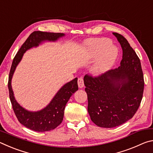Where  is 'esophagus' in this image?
<instances>
[{
	"label": "esophagus",
	"mask_w": 153,
	"mask_h": 153,
	"mask_svg": "<svg viewBox=\"0 0 153 153\" xmlns=\"http://www.w3.org/2000/svg\"><path fill=\"white\" fill-rule=\"evenodd\" d=\"M77 84H78V86L79 88H82L84 87V79H83L82 77H79L78 80H77Z\"/></svg>",
	"instance_id": "esophagus-1"
}]
</instances>
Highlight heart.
Instances as JSON below:
<instances>
[{"label": "heart", "mask_w": 153, "mask_h": 153, "mask_svg": "<svg viewBox=\"0 0 153 153\" xmlns=\"http://www.w3.org/2000/svg\"><path fill=\"white\" fill-rule=\"evenodd\" d=\"M84 47L88 59L97 57L91 67L94 76H98L107 72L117 59V49L108 38L90 39L84 43Z\"/></svg>", "instance_id": "obj_1"}]
</instances>
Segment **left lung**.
Instances as JSON below:
<instances>
[{"label": "left lung", "instance_id": "8db88e82", "mask_svg": "<svg viewBox=\"0 0 153 153\" xmlns=\"http://www.w3.org/2000/svg\"><path fill=\"white\" fill-rule=\"evenodd\" d=\"M123 51L118 68L97 77H84L88 96V112L96 125L115 128L133 117L140 105L144 76L140 61L125 38L113 32Z\"/></svg>", "mask_w": 153, "mask_h": 153}]
</instances>
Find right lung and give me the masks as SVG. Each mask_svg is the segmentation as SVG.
<instances>
[{"label": "right lung", "instance_id": "right-lung-1", "mask_svg": "<svg viewBox=\"0 0 153 153\" xmlns=\"http://www.w3.org/2000/svg\"><path fill=\"white\" fill-rule=\"evenodd\" d=\"M65 36V34L63 33H51L40 31L33 32L23 44L13 61L8 82L10 100L18 121L32 130L39 132L51 131L60 125L63 120L64 110L67 102L71 95L78 90L77 78L76 77L64 84L56 93L48 105L42 109L31 111L22 107L15 99L11 86L13 76L18 64L22 61L24 54L27 50L37 47L45 42H55Z\"/></svg>", "mask_w": 153, "mask_h": 153}]
</instances>
